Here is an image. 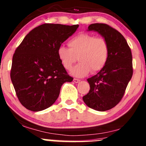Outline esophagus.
<instances>
[{"instance_id": "34e87169", "label": "esophagus", "mask_w": 146, "mask_h": 146, "mask_svg": "<svg viewBox=\"0 0 146 146\" xmlns=\"http://www.w3.org/2000/svg\"><path fill=\"white\" fill-rule=\"evenodd\" d=\"M73 81H74V82H76V83H78V82H80V80L77 79V78H74V79H73Z\"/></svg>"}]
</instances>
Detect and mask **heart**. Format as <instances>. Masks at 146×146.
Here are the masks:
<instances>
[{
    "label": "heart",
    "mask_w": 146,
    "mask_h": 146,
    "mask_svg": "<svg viewBox=\"0 0 146 146\" xmlns=\"http://www.w3.org/2000/svg\"><path fill=\"white\" fill-rule=\"evenodd\" d=\"M68 47L60 46L57 56L66 70H70L77 60L80 63L71 70L72 75L83 77L89 73H95L104 68L109 56V45L102 37L90 33H80L70 38Z\"/></svg>",
    "instance_id": "b5f03b06"
}]
</instances>
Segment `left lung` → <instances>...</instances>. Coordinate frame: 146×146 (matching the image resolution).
I'll use <instances>...</instances> for the list:
<instances>
[{"label":"left lung","mask_w":146,"mask_h":146,"mask_svg":"<svg viewBox=\"0 0 146 146\" xmlns=\"http://www.w3.org/2000/svg\"><path fill=\"white\" fill-rule=\"evenodd\" d=\"M88 31L98 32L106 40L109 56L104 68L87 79L90 90L82 99L90 108L106 111L115 106L123 97L133 75L132 55L124 36L108 24H92Z\"/></svg>","instance_id":"left-lung-1"}]
</instances>
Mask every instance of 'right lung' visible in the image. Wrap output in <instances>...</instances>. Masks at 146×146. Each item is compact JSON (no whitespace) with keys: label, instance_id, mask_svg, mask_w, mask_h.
<instances>
[{"label":"right lung","instance_id":"obj_1","mask_svg":"<svg viewBox=\"0 0 146 146\" xmlns=\"http://www.w3.org/2000/svg\"><path fill=\"white\" fill-rule=\"evenodd\" d=\"M79 27L44 24L25 36L12 57L10 78L21 105L31 111L51 106L61 85L71 82L57 56L61 44Z\"/></svg>","mask_w":146,"mask_h":146}]
</instances>
